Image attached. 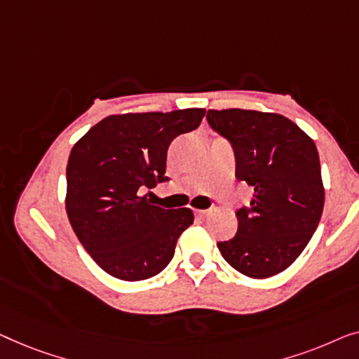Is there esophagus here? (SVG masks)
I'll use <instances>...</instances> for the list:
<instances>
[{
	"instance_id": "1",
	"label": "esophagus",
	"mask_w": 359,
	"mask_h": 359,
	"mask_svg": "<svg viewBox=\"0 0 359 359\" xmlns=\"http://www.w3.org/2000/svg\"><path fill=\"white\" fill-rule=\"evenodd\" d=\"M195 215L198 216V218H205V216L208 215V211H206V210H195Z\"/></svg>"
}]
</instances>
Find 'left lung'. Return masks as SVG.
<instances>
[{"label": "left lung", "instance_id": "obj_1", "mask_svg": "<svg viewBox=\"0 0 359 359\" xmlns=\"http://www.w3.org/2000/svg\"><path fill=\"white\" fill-rule=\"evenodd\" d=\"M206 120L234 148L236 179L254 187L250 205L236 211L237 234L218 242L221 255L250 278L281 273L306 249L324 210L316 143L280 114L208 110Z\"/></svg>", "mask_w": 359, "mask_h": 359}]
</instances>
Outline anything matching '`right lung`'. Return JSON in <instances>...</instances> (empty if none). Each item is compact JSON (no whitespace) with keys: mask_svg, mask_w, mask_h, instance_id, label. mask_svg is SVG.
Instances as JSON below:
<instances>
[{"mask_svg":"<svg viewBox=\"0 0 359 359\" xmlns=\"http://www.w3.org/2000/svg\"><path fill=\"white\" fill-rule=\"evenodd\" d=\"M203 117L205 109L109 115L73 146L67 165L68 219L109 275L148 280L172 260L194 211L151 205L143 191L168 180L169 144Z\"/></svg>","mask_w":359,"mask_h":359,"instance_id":"obj_1","label":"right lung"}]
</instances>
